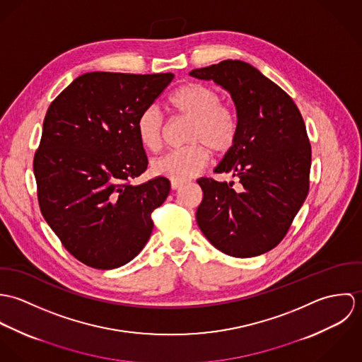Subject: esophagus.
Segmentation results:
<instances>
[{"instance_id": "1", "label": "esophagus", "mask_w": 362, "mask_h": 362, "mask_svg": "<svg viewBox=\"0 0 362 362\" xmlns=\"http://www.w3.org/2000/svg\"><path fill=\"white\" fill-rule=\"evenodd\" d=\"M182 185H184L182 181H171V188H173V189H178V188H181Z\"/></svg>"}]
</instances>
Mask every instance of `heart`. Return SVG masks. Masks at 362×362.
Wrapping results in <instances>:
<instances>
[{
	"label": "heart",
	"instance_id": "heart-1",
	"mask_svg": "<svg viewBox=\"0 0 362 362\" xmlns=\"http://www.w3.org/2000/svg\"><path fill=\"white\" fill-rule=\"evenodd\" d=\"M168 105L175 114L191 118L185 136L191 144L158 157L152 163V171L171 181H185L206 165L209 149L221 155L233 148L238 135V118L230 104L220 102L213 88L195 82L174 90ZM135 131L146 151L156 153L161 149L164 121L157 108L148 107L139 114Z\"/></svg>",
	"mask_w": 362,
	"mask_h": 362
}]
</instances>
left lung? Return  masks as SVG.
<instances>
[{
    "label": "left lung",
    "mask_w": 362,
    "mask_h": 362,
    "mask_svg": "<svg viewBox=\"0 0 362 362\" xmlns=\"http://www.w3.org/2000/svg\"><path fill=\"white\" fill-rule=\"evenodd\" d=\"M191 76L227 90L238 118L233 148L214 168L234 182L199 178L204 199L197 221L209 243L235 258L273 250L287 234L310 189V145L293 99L255 66L226 59L192 69Z\"/></svg>",
    "instance_id": "1"
}]
</instances>
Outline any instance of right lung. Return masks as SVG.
I'll list each match as a JSON object with an SVG mask.
<instances>
[{"label":"right lung","instance_id":"1","mask_svg":"<svg viewBox=\"0 0 362 362\" xmlns=\"http://www.w3.org/2000/svg\"><path fill=\"white\" fill-rule=\"evenodd\" d=\"M173 79L171 72H88L47 110L33 160L39 205L68 252L90 267H119L151 238L152 211L170 181L129 184L148 167L135 124Z\"/></svg>","mask_w":362,"mask_h":362}]
</instances>
